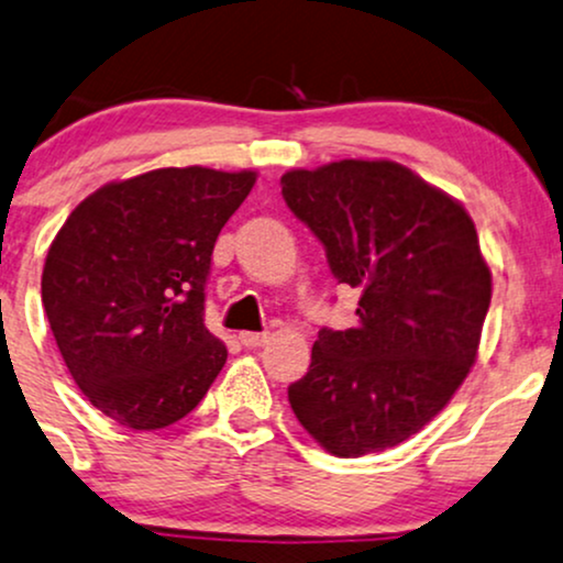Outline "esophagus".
<instances>
[{
    "instance_id": "esophagus-1",
    "label": "esophagus",
    "mask_w": 563,
    "mask_h": 563,
    "mask_svg": "<svg viewBox=\"0 0 563 563\" xmlns=\"http://www.w3.org/2000/svg\"><path fill=\"white\" fill-rule=\"evenodd\" d=\"M239 341L246 349H260V346H264V343L273 341V335H269V333H249V330H246V333L239 335Z\"/></svg>"
}]
</instances>
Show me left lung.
Returning <instances> with one entry per match:
<instances>
[{
    "label": "left lung",
    "mask_w": 563,
    "mask_h": 563,
    "mask_svg": "<svg viewBox=\"0 0 563 563\" xmlns=\"http://www.w3.org/2000/svg\"><path fill=\"white\" fill-rule=\"evenodd\" d=\"M290 212L356 288V324L322 328L288 401L324 451L364 456L419 432L477 358L490 269L466 209L388 159H341L280 178Z\"/></svg>",
    "instance_id": "1"
}]
</instances>
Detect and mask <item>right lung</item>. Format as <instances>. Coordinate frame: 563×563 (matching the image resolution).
Listing matches in <instances>:
<instances>
[{"instance_id":"right-lung-1","label":"right lung","mask_w":563,"mask_h":563,"mask_svg":"<svg viewBox=\"0 0 563 563\" xmlns=\"http://www.w3.org/2000/svg\"><path fill=\"white\" fill-rule=\"evenodd\" d=\"M256 173L162 167L107 183L52 241L42 301L73 380L101 415L159 430L199 406L228 349L205 324L214 241Z\"/></svg>"}]
</instances>
